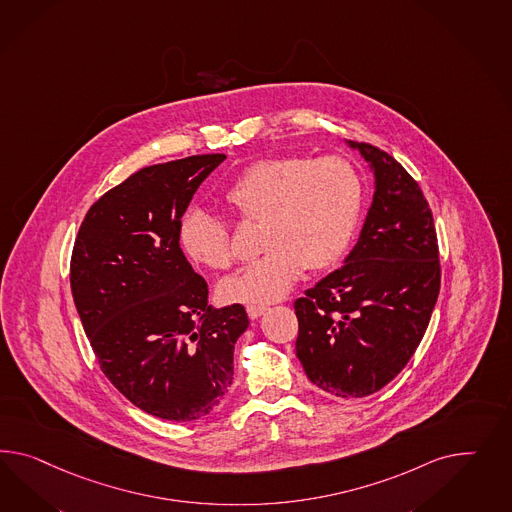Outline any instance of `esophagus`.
Masks as SVG:
<instances>
[{"label": "esophagus", "mask_w": 512, "mask_h": 512, "mask_svg": "<svg viewBox=\"0 0 512 512\" xmlns=\"http://www.w3.org/2000/svg\"><path fill=\"white\" fill-rule=\"evenodd\" d=\"M246 311H248L249 318H259L266 311V305H248Z\"/></svg>", "instance_id": "1"}]
</instances>
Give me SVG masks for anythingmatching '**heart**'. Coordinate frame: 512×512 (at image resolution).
Masks as SVG:
<instances>
[{
	"label": "heart",
	"mask_w": 512,
	"mask_h": 512,
	"mask_svg": "<svg viewBox=\"0 0 512 512\" xmlns=\"http://www.w3.org/2000/svg\"><path fill=\"white\" fill-rule=\"evenodd\" d=\"M365 186L345 156H276L246 167L223 194V203L244 223H261V259L225 277L223 302L272 304L296 285L304 268L328 270L350 248L363 212ZM186 257L210 270L235 261L227 221L192 210L180 225Z\"/></svg>",
	"instance_id": "obj_1"
}]
</instances>
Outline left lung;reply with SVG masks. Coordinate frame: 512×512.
I'll return each mask as SVG.
<instances>
[{"instance_id": "obj_1", "label": "left lung", "mask_w": 512, "mask_h": 512, "mask_svg": "<svg viewBox=\"0 0 512 512\" xmlns=\"http://www.w3.org/2000/svg\"><path fill=\"white\" fill-rule=\"evenodd\" d=\"M373 166V205L345 266L294 302L296 356L315 386L343 399L380 391L406 367L440 294L434 218L414 177L386 151L354 143Z\"/></svg>"}]
</instances>
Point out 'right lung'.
I'll use <instances>...</instances> for the list:
<instances>
[{
    "mask_svg": "<svg viewBox=\"0 0 512 512\" xmlns=\"http://www.w3.org/2000/svg\"><path fill=\"white\" fill-rule=\"evenodd\" d=\"M225 154L143 167L87 210L70 291L106 378L143 412L177 423L220 406L233 384L244 305L212 309L180 249L182 214Z\"/></svg>",
    "mask_w": 512,
    "mask_h": 512,
    "instance_id": "right-lung-1",
    "label": "right lung"
}]
</instances>
